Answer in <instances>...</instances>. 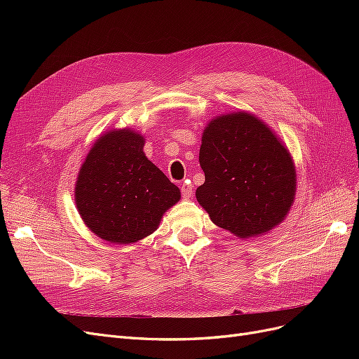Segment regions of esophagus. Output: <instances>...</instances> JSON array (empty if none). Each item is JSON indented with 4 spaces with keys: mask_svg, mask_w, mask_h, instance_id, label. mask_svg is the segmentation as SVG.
<instances>
[{
    "mask_svg": "<svg viewBox=\"0 0 359 359\" xmlns=\"http://www.w3.org/2000/svg\"><path fill=\"white\" fill-rule=\"evenodd\" d=\"M181 194H182V198H186V199L191 198L193 189H191L189 181H184V182H182V186H181Z\"/></svg>",
    "mask_w": 359,
    "mask_h": 359,
    "instance_id": "34e87169",
    "label": "esophagus"
}]
</instances>
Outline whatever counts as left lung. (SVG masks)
Listing matches in <instances>:
<instances>
[{
  "label": "left lung",
  "instance_id": "8db88e82",
  "mask_svg": "<svg viewBox=\"0 0 359 359\" xmlns=\"http://www.w3.org/2000/svg\"><path fill=\"white\" fill-rule=\"evenodd\" d=\"M199 163L205 182L196 199L217 226L248 238L285 219L297 190L295 168L289 151L256 116L215 118L203 132Z\"/></svg>",
  "mask_w": 359,
  "mask_h": 359
}]
</instances>
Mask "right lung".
I'll list each match as a JSON object with an SVG mask.
<instances>
[{
  "instance_id": "1",
  "label": "right lung",
  "mask_w": 359,
  "mask_h": 359,
  "mask_svg": "<svg viewBox=\"0 0 359 359\" xmlns=\"http://www.w3.org/2000/svg\"><path fill=\"white\" fill-rule=\"evenodd\" d=\"M130 130L102 136L81 168L74 199L85 224L103 240L130 244L153 233L180 201V189L144 153Z\"/></svg>"
}]
</instances>
